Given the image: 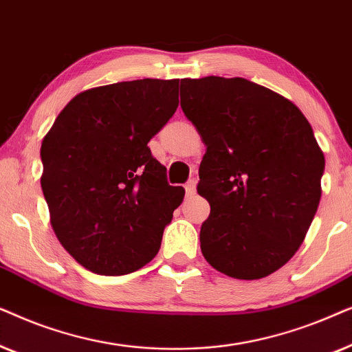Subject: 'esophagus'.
<instances>
[{
  "instance_id": "1",
  "label": "esophagus",
  "mask_w": 352,
  "mask_h": 352,
  "mask_svg": "<svg viewBox=\"0 0 352 352\" xmlns=\"http://www.w3.org/2000/svg\"><path fill=\"white\" fill-rule=\"evenodd\" d=\"M195 189H197V181L195 179H190L186 184V194H187V197L195 195Z\"/></svg>"
}]
</instances>
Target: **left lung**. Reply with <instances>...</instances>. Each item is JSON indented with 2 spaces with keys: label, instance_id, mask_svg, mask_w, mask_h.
<instances>
[{
  "label": "left lung",
  "instance_id": "1",
  "mask_svg": "<svg viewBox=\"0 0 352 352\" xmlns=\"http://www.w3.org/2000/svg\"><path fill=\"white\" fill-rule=\"evenodd\" d=\"M181 107L206 146L197 186L211 208L201 253L229 277H267L301 247L320 201L325 158L309 122L245 78L181 80Z\"/></svg>",
  "mask_w": 352,
  "mask_h": 352
}]
</instances>
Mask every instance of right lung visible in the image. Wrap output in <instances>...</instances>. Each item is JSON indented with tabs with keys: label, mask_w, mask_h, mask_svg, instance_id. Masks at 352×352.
Masks as SVG:
<instances>
[{
	"label": "right lung",
	"mask_w": 352,
	"mask_h": 352,
	"mask_svg": "<svg viewBox=\"0 0 352 352\" xmlns=\"http://www.w3.org/2000/svg\"><path fill=\"white\" fill-rule=\"evenodd\" d=\"M179 80H134L76 94L41 142L51 226L76 263L123 276L155 258L184 199L147 142L179 104Z\"/></svg>",
	"instance_id": "1"
}]
</instances>
